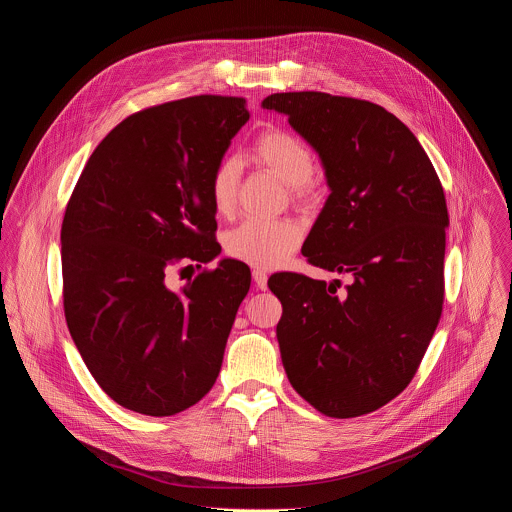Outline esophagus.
<instances>
[{
	"instance_id": "34e87169",
	"label": "esophagus",
	"mask_w": 512,
	"mask_h": 512,
	"mask_svg": "<svg viewBox=\"0 0 512 512\" xmlns=\"http://www.w3.org/2000/svg\"><path fill=\"white\" fill-rule=\"evenodd\" d=\"M253 281L259 289H267V273L263 269H253Z\"/></svg>"
}]
</instances>
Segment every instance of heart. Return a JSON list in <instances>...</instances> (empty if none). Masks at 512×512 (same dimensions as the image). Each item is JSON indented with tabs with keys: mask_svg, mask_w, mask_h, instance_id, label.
Here are the masks:
<instances>
[{
	"mask_svg": "<svg viewBox=\"0 0 512 512\" xmlns=\"http://www.w3.org/2000/svg\"><path fill=\"white\" fill-rule=\"evenodd\" d=\"M253 158L279 176L298 196L308 192V182L314 176L316 162L308 145L287 131H267L257 137L251 150ZM239 164L225 158L216 164L210 176V200L218 214H231L239 192ZM302 241L300 227L291 221H269V218H251L225 239V249L231 257L255 267H277Z\"/></svg>",
	"mask_w": 512,
	"mask_h": 512,
	"instance_id": "1",
	"label": "heart"
}]
</instances>
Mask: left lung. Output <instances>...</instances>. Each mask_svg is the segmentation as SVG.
Segmentation results:
<instances>
[{"mask_svg": "<svg viewBox=\"0 0 512 512\" xmlns=\"http://www.w3.org/2000/svg\"><path fill=\"white\" fill-rule=\"evenodd\" d=\"M318 154L330 196L302 247L334 283L279 273L277 342L287 379L328 417H358L413 379L442 316L446 196L417 137L381 105L328 93H275ZM340 287V285H338Z\"/></svg>", "mask_w": 512, "mask_h": 512, "instance_id": "obj_1", "label": "left lung"}]
</instances>
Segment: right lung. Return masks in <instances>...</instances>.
I'll list each match as a JSON object with an SVG mask.
<instances>
[{
  "label": "right lung",
  "mask_w": 512,
  "mask_h": 512,
  "mask_svg": "<svg viewBox=\"0 0 512 512\" xmlns=\"http://www.w3.org/2000/svg\"><path fill=\"white\" fill-rule=\"evenodd\" d=\"M247 121L245 99L214 95L133 113L97 145L68 200L66 324L99 387L125 409L176 415L221 373L249 267L221 259L180 291L166 271L221 255L210 176Z\"/></svg>",
  "instance_id": "obj_1"
}]
</instances>
